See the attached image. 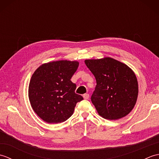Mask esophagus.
<instances>
[{
  "label": "esophagus",
  "mask_w": 159,
  "mask_h": 159,
  "mask_svg": "<svg viewBox=\"0 0 159 159\" xmlns=\"http://www.w3.org/2000/svg\"><path fill=\"white\" fill-rule=\"evenodd\" d=\"M89 98V95L88 93L83 94V98L85 99V100H88Z\"/></svg>",
  "instance_id": "obj_1"
}]
</instances>
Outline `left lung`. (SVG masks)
<instances>
[{
	"label": "left lung",
	"instance_id": "8db88e82",
	"mask_svg": "<svg viewBox=\"0 0 159 159\" xmlns=\"http://www.w3.org/2000/svg\"><path fill=\"white\" fill-rule=\"evenodd\" d=\"M85 63L96 80L91 100L98 114L110 120L127 116L135 105L139 92L133 71L110 57L87 59Z\"/></svg>",
	"mask_w": 159,
	"mask_h": 159
}]
</instances>
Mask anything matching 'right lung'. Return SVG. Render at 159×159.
<instances>
[{"label": "right lung", "instance_id": "obj_1", "mask_svg": "<svg viewBox=\"0 0 159 159\" xmlns=\"http://www.w3.org/2000/svg\"><path fill=\"white\" fill-rule=\"evenodd\" d=\"M78 61H57L39 66L29 86L33 109L48 123L63 122L74 113L83 98L75 93L76 85L70 79L79 67Z\"/></svg>", "mask_w": 159, "mask_h": 159}]
</instances>
